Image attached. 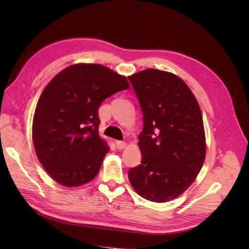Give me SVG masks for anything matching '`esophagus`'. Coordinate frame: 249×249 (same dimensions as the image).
Masks as SVG:
<instances>
[{
  "mask_svg": "<svg viewBox=\"0 0 249 249\" xmlns=\"http://www.w3.org/2000/svg\"><path fill=\"white\" fill-rule=\"evenodd\" d=\"M115 144L118 149H124L126 146V143L124 141H120V140L115 141Z\"/></svg>",
  "mask_w": 249,
  "mask_h": 249,
  "instance_id": "34e87169",
  "label": "esophagus"
}]
</instances>
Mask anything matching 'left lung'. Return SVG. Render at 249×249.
<instances>
[{"label":"left lung","mask_w":249,"mask_h":249,"mask_svg":"<svg viewBox=\"0 0 249 249\" xmlns=\"http://www.w3.org/2000/svg\"><path fill=\"white\" fill-rule=\"evenodd\" d=\"M140 104L142 160L129 170L141 197L165 202L182 194L197 177L206 156L198 103L176 74L149 69L129 77Z\"/></svg>","instance_id":"8db88e82"}]
</instances>
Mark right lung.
Here are the masks:
<instances>
[{
	"instance_id": "1",
	"label": "right lung",
	"mask_w": 249,
	"mask_h": 249,
	"mask_svg": "<svg viewBox=\"0 0 249 249\" xmlns=\"http://www.w3.org/2000/svg\"><path fill=\"white\" fill-rule=\"evenodd\" d=\"M130 87L126 78L101 64L66 67L43 89L34 113L38 160L57 183L78 187L100 171L109 146L99 135V108Z\"/></svg>"
}]
</instances>
